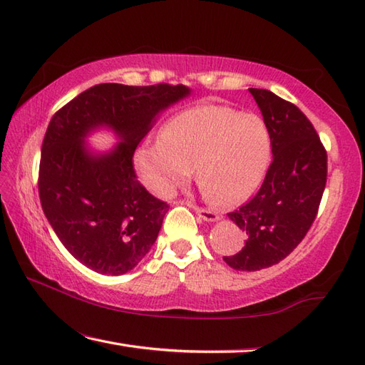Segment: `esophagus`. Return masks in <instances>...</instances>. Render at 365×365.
Masks as SVG:
<instances>
[{
	"instance_id": "1",
	"label": "esophagus",
	"mask_w": 365,
	"mask_h": 365,
	"mask_svg": "<svg viewBox=\"0 0 365 365\" xmlns=\"http://www.w3.org/2000/svg\"><path fill=\"white\" fill-rule=\"evenodd\" d=\"M188 203L190 207H192L194 210H196V213L203 219V221H208V222H213V221H217L219 219V215L216 213L215 210H210V208H200V207H196V205H192L191 202H186Z\"/></svg>"
}]
</instances>
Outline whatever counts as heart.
<instances>
[{
	"mask_svg": "<svg viewBox=\"0 0 365 365\" xmlns=\"http://www.w3.org/2000/svg\"><path fill=\"white\" fill-rule=\"evenodd\" d=\"M270 160L269 130L259 116L224 106H199L171 118L158 141L137 152L143 182L169 196L196 168V180L210 203L235 207L250 197Z\"/></svg>",
	"mask_w": 365,
	"mask_h": 365,
	"instance_id": "heart-1",
	"label": "heart"
}]
</instances>
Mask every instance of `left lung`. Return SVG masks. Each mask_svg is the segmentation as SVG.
<instances>
[{
  "mask_svg": "<svg viewBox=\"0 0 365 365\" xmlns=\"http://www.w3.org/2000/svg\"><path fill=\"white\" fill-rule=\"evenodd\" d=\"M269 130L272 162L258 192L228 217L247 235L236 270L277 264L297 247L317 216L327 185V149L302 110L264 88H249Z\"/></svg>",
  "mask_w": 365,
  "mask_h": 365,
  "instance_id": "obj_1",
  "label": "left lung"
}]
</instances>
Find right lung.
Listing matches in <instances>:
<instances>
[{"label": "right lung", "mask_w": 365, "mask_h": 365, "mask_svg": "<svg viewBox=\"0 0 365 365\" xmlns=\"http://www.w3.org/2000/svg\"><path fill=\"white\" fill-rule=\"evenodd\" d=\"M188 93L171 83H99L51 118L41 144L40 203L65 249L95 272H129L155 242L169 205L140 183L133 154L155 115ZM99 125L112 126L123 143L91 156L83 137Z\"/></svg>", "instance_id": "obj_1"}]
</instances>
